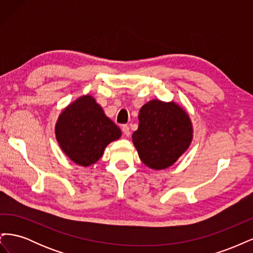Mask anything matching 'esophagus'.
Wrapping results in <instances>:
<instances>
[{"instance_id":"34e87169","label":"esophagus","mask_w":253,"mask_h":253,"mask_svg":"<svg viewBox=\"0 0 253 253\" xmlns=\"http://www.w3.org/2000/svg\"><path fill=\"white\" fill-rule=\"evenodd\" d=\"M121 129H122V132L125 133V135L126 136H129V134H131V132H129V127H128V126L127 125H124L121 126Z\"/></svg>"}]
</instances>
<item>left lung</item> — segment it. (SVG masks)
Returning <instances> with one entry per match:
<instances>
[{"label":"left lung","mask_w":253,"mask_h":253,"mask_svg":"<svg viewBox=\"0 0 253 253\" xmlns=\"http://www.w3.org/2000/svg\"><path fill=\"white\" fill-rule=\"evenodd\" d=\"M138 129L132 135L141 162L155 170L172 166L192 139L187 113L174 102L152 100L139 112Z\"/></svg>","instance_id":"8db88e82"}]
</instances>
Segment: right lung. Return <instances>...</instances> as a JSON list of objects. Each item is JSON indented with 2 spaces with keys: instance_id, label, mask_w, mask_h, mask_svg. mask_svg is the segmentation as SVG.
<instances>
[{
  "instance_id": "right-lung-1",
  "label": "right lung",
  "mask_w": 253,
  "mask_h": 253,
  "mask_svg": "<svg viewBox=\"0 0 253 253\" xmlns=\"http://www.w3.org/2000/svg\"><path fill=\"white\" fill-rule=\"evenodd\" d=\"M120 136V128L90 96H83L68 105L56 125L61 149L73 162L84 167L100 159L106 145Z\"/></svg>"
}]
</instances>
